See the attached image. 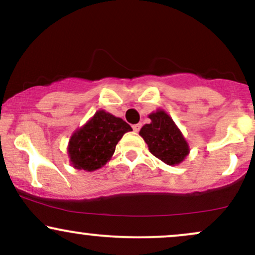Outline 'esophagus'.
<instances>
[{"label": "esophagus", "instance_id": "34e87169", "mask_svg": "<svg viewBox=\"0 0 255 255\" xmlns=\"http://www.w3.org/2000/svg\"><path fill=\"white\" fill-rule=\"evenodd\" d=\"M140 128H141V125H140V124L133 125V130H134V131H136V133H137V131L140 130Z\"/></svg>", "mask_w": 255, "mask_h": 255}]
</instances>
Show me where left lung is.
Listing matches in <instances>:
<instances>
[{"instance_id": "obj_1", "label": "left lung", "mask_w": 255, "mask_h": 255, "mask_svg": "<svg viewBox=\"0 0 255 255\" xmlns=\"http://www.w3.org/2000/svg\"><path fill=\"white\" fill-rule=\"evenodd\" d=\"M150 124L144 125L139 134L154 157L168 165L182 163L189 154V145L182 131L163 109L148 115Z\"/></svg>"}]
</instances>
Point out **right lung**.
<instances>
[{"instance_id": "1", "label": "right lung", "mask_w": 255, "mask_h": 255, "mask_svg": "<svg viewBox=\"0 0 255 255\" xmlns=\"http://www.w3.org/2000/svg\"><path fill=\"white\" fill-rule=\"evenodd\" d=\"M130 130V126L122 119L98 110L69 139L67 152L72 166L85 171L102 168L113 157L124 134Z\"/></svg>"}]
</instances>
